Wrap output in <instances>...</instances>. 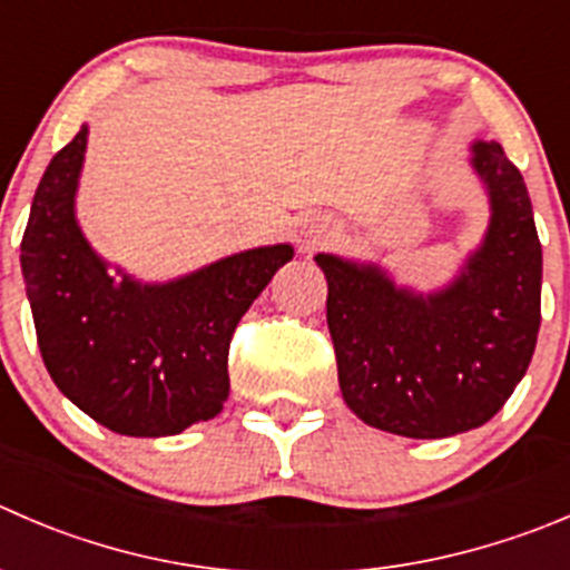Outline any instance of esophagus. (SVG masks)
I'll return each mask as SVG.
<instances>
[{"label":"esophagus","mask_w":570,"mask_h":570,"mask_svg":"<svg viewBox=\"0 0 570 570\" xmlns=\"http://www.w3.org/2000/svg\"><path fill=\"white\" fill-rule=\"evenodd\" d=\"M303 236H306V245H317L320 239L328 236V225L320 223V219H308V223L303 225Z\"/></svg>","instance_id":"obj_1"}]
</instances>
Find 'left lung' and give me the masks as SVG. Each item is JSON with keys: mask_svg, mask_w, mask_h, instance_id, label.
I'll use <instances>...</instances> for the list:
<instances>
[{"mask_svg": "<svg viewBox=\"0 0 570 570\" xmlns=\"http://www.w3.org/2000/svg\"><path fill=\"white\" fill-rule=\"evenodd\" d=\"M471 167L490 203L476 250L445 286L420 292L381 264L317 253L347 409L381 432L440 440L507 403L540 331L543 250L523 175L499 141L476 138Z\"/></svg>", "mask_w": 570, "mask_h": 570, "instance_id": "1", "label": "left lung"}]
</instances>
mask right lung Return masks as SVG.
I'll return each mask as SVG.
<instances>
[{
  "mask_svg": "<svg viewBox=\"0 0 570 570\" xmlns=\"http://www.w3.org/2000/svg\"><path fill=\"white\" fill-rule=\"evenodd\" d=\"M86 147L82 125L49 161L21 239L38 347L58 390L99 425L173 438L223 412L230 336L295 247H250L156 284L132 278L77 223Z\"/></svg>",
  "mask_w": 570,
  "mask_h": 570,
  "instance_id": "add662e5",
  "label": "right lung"
}]
</instances>
